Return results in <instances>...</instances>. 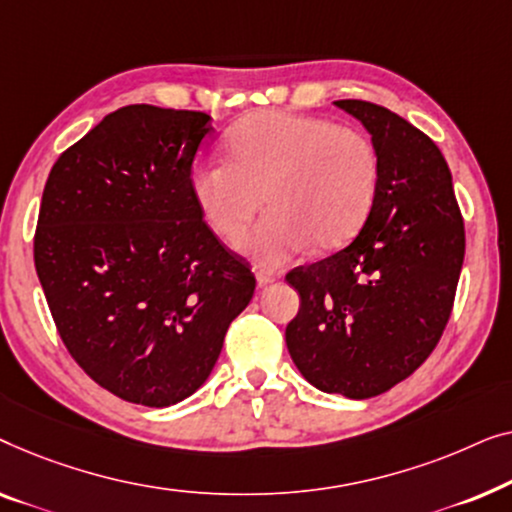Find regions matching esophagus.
Returning a JSON list of instances; mask_svg holds the SVG:
<instances>
[{
  "mask_svg": "<svg viewBox=\"0 0 512 512\" xmlns=\"http://www.w3.org/2000/svg\"><path fill=\"white\" fill-rule=\"evenodd\" d=\"M280 276L278 273H271V271H257V287H269L271 283H276Z\"/></svg>",
  "mask_w": 512,
  "mask_h": 512,
  "instance_id": "obj_1",
  "label": "esophagus"
}]
</instances>
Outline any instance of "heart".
Listing matches in <instances>:
<instances>
[{"label": "heart", "instance_id": "heart-1", "mask_svg": "<svg viewBox=\"0 0 512 512\" xmlns=\"http://www.w3.org/2000/svg\"><path fill=\"white\" fill-rule=\"evenodd\" d=\"M227 160L197 162L190 192L206 225L236 243L262 206L269 213L241 243L255 262L283 264L301 250H334L369 218L378 153L359 129L315 115L266 109L227 136Z\"/></svg>", "mask_w": 512, "mask_h": 512}]
</instances>
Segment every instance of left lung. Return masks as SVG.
<instances>
[{
	"mask_svg": "<svg viewBox=\"0 0 512 512\" xmlns=\"http://www.w3.org/2000/svg\"><path fill=\"white\" fill-rule=\"evenodd\" d=\"M334 104L371 134L378 192L350 246L285 276L301 299L285 343L313 387L369 399L406 380L441 341L464 264V220L448 162L427 134L385 106Z\"/></svg>",
	"mask_w": 512,
	"mask_h": 512,
	"instance_id": "obj_1",
	"label": "left lung"
}]
</instances>
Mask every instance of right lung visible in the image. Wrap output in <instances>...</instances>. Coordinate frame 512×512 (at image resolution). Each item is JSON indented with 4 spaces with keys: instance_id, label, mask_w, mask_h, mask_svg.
<instances>
[{
    "instance_id": "1",
    "label": "right lung",
    "mask_w": 512,
    "mask_h": 512,
    "mask_svg": "<svg viewBox=\"0 0 512 512\" xmlns=\"http://www.w3.org/2000/svg\"><path fill=\"white\" fill-rule=\"evenodd\" d=\"M211 115L132 104L64 150L43 187L34 266L62 343L115 397L174 406L218 362L255 276L190 192Z\"/></svg>"
}]
</instances>
